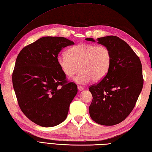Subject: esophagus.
Here are the masks:
<instances>
[{
  "label": "esophagus",
  "mask_w": 152,
  "mask_h": 152,
  "mask_svg": "<svg viewBox=\"0 0 152 152\" xmlns=\"http://www.w3.org/2000/svg\"><path fill=\"white\" fill-rule=\"evenodd\" d=\"M78 89L79 91H82V90L84 89V88H83V87H82V86H78Z\"/></svg>",
  "instance_id": "34e87169"
}]
</instances>
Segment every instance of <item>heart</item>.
<instances>
[{"mask_svg":"<svg viewBox=\"0 0 152 152\" xmlns=\"http://www.w3.org/2000/svg\"><path fill=\"white\" fill-rule=\"evenodd\" d=\"M57 63L69 78L80 69L81 72L74 80L85 84L91 80L99 82L106 76L112 64V53L103 45L80 44L68 50L66 55L58 57Z\"/></svg>","mask_w":152,"mask_h":152,"instance_id":"b5f03b06","label":"heart"}]
</instances>
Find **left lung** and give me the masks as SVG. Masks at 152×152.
Listing matches in <instances>:
<instances>
[{"instance_id": "8db88e82", "label": "left lung", "mask_w": 152, "mask_h": 152, "mask_svg": "<svg viewBox=\"0 0 152 152\" xmlns=\"http://www.w3.org/2000/svg\"><path fill=\"white\" fill-rule=\"evenodd\" d=\"M86 40L95 42L92 38ZM97 40L111 51L112 64L104 78L89 87L93 100L89 112L97 124L114 125L124 121L136 104L144 83L142 64L129 45L119 37Z\"/></svg>"}]
</instances>
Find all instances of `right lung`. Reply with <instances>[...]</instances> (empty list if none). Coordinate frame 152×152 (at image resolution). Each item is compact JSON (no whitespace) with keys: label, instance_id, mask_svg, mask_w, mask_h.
<instances>
[{"label":"right lung","instance_id":"obj_1","mask_svg":"<svg viewBox=\"0 0 152 152\" xmlns=\"http://www.w3.org/2000/svg\"><path fill=\"white\" fill-rule=\"evenodd\" d=\"M74 44L64 37L40 38L21 50L12 73V83L23 113L38 125L53 127L65 120L78 92L57 63L63 48Z\"/></svg>","mask_w":152,"mask_h":152}]
</instances>
